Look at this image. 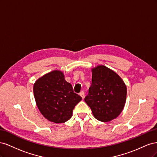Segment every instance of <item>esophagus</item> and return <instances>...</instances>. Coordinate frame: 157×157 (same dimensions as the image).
I'll return each instance as SVG.
<instances>
[{"label":"esophagus","instance_id":"34e87169","mask_svg":"<svg viewBox=\"0 0 157 157\" xmlns=\"http://www.w3.org/2000/svg\"><path fill=\"white\" fill-rule=\"evenodd\" d=\"M79 94H80V96L82 97V99H84V97H85V94H84V92L81 91V92H80L79 93Z\"/></svg>","mask_w":157,"mask_h":157}]
</instances>
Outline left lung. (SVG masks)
<instances>
[{
	"mask_svg": "<svg viewBox=\"0 0 157 157\" xmlns=\"http://www.w3.org/2000/svg\"><path fill=\"white\" fill-rule=\"evenodd\" d=\"M127 90L122 78L104 65L92 69V84L84 101L101 122L115 119L125 105Z\"/></svg>",
	"mask_w": 157,
	"mask_h": 157,
	"instance_id": "1",
	"label": "left lung"
}]
</instances>
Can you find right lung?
Segmentation results:
<instances>
[{
    "mask_svg": "<svg viewBox=\"0 0 157 157\" xmlns=\"http://www.w3.org/2000/svg\"><path fill=\"white\" fill-rule=\"evenodd\" d=\"M33 92L40 112L48 121L62 123L72 117L75 105L82 98L73 91L59 71H54L35 82Z\"/></svg>",
    "mask_w": 157,
    "mask_h": 157,
    "instance_id": "right-lung-1",
    "label": "right lung"
}]
</instances>
